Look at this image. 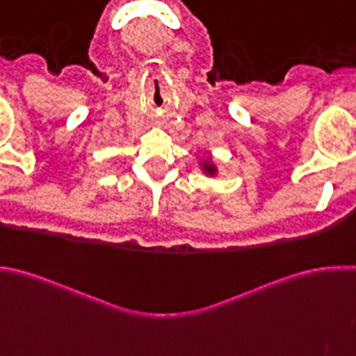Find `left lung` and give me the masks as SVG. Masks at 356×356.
Listing matches in <instances>:
<instances>
[{
  "mask_svg": "<svg viewBox=\"0 0 356 356\" xmlns=\"http://www.w3.org/2000/svg\"><path fill=\"white\" fill-rule=\"evenodd\" d=\"M202 170H204L207 175H215V173H217V168H215V164L211 162V158H207V160L202 162Z\"/></svg>",
  "mask_w": 356,
  "mask_h": 356,
  "instance_id": "1",
  "label": "left lung"
}]
</instances>
